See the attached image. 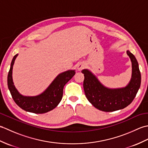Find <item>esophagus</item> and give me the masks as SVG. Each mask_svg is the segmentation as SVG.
Segmentation results:
<instances>
[{"label": "esophagus", "instance_id": "1", "mask_svg": "<svg viewBox=\"0 0 148 148\" xmlns=\"http://www.w3.org/2000/svg\"><path fill=\"white\" fill-rule=\"evenodd\" d=\"M84 67H85V65H84V64H83V63H79V64L77 65V70L81 71L84 68Z\"/></svg>", "mask_w": 148, "mask_h": 148}]
</instances>
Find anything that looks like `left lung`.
Instances as JSON below:
<instances>
[{
  "label": "left lung",
  "mask_w": 148,
  "mask_h": 148,
  "mask_svg": "<svg viewBox=\"0 0 148 148\" xmlns=\"http://www.w3.org/2000/svg\"><path fill=\"white\" fill-rule=\"evenodd\" d=\"M132 64V74L129 84L122 88L109 89L103 86L97 77L87 69L84 74L83 88L85 95L92 104L104 112H112L124 109L133 101L140 86L141 76L139 64L134 55L127 51Z\"/></svg>",
  "instance_id": "obj_1"
}]
</instances>
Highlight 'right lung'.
I'll return each instance as SVG.
<instances>
[{
    "label": "right lung",
    "mask_w": 148,
    "mask_h": 148,
    "mask_svg": "<svg viewBox=\"0 0 148 148\" xmlns=\"http://www.w3.org/2000/svg\"><path fill=\"white\" fill-rule=\"evenodd\" d=\"M17 56L18 54L12 58L8 75V88L15 103L25 111L36 114H43L55 109L62 99L65 84L74 76L76 72L74 70H69L60 74L48 88L39 95L23 96L16 89L12 77V67Z\"/></svg>",
    "instance_id": "right-lung-1"
}]
</instances>
